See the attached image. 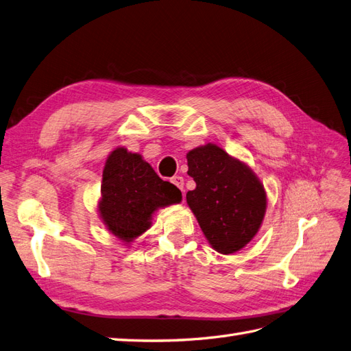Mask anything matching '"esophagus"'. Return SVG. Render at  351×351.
<instances>
[{
    "label": "esophagus",
    "instance_id": "obj_1",
    "mask_svg": "<svg viewBox=\"0 0 351 351\" xmlns=\"http://www.w3.org/2000/svg\"><path fill=\"white\" fill-rule=\"evenodd\" d=\"M171 183L176 184L181 191H184V178L180 177V176H176L171 178Z\"/></svg>",
    "mask_w": 351,
    "mask_h": 351
}]
</instances>
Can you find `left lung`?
Listing matches in <instances>:
<instances>
[{"label": "left lung", "instance_id": "1", "mask_svg": "<svg viewBox=\"0 0 351 351\" xmlns=\"http://www.w3.org/2000/svg\"><path fill=\"white\" fill-rule=\"evenodd\" d=\"M187 174L196 189L186 199L204 237L221 254L243 248L265 213V191L250 168L213 143L187 154Z\"/></svg>", "mask_w": 351, "mask_h": 351}]
</instances>
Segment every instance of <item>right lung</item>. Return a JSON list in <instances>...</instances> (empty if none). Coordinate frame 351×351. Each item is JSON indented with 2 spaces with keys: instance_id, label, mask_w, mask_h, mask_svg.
Masks as SVG:
<instances>
[{
  "instance_id": "right-lung-1",
  "label": "right lung",
  "mask_w": 351,
  "mask_h": 351,
  "mask_svg": "<svg viewBox=\"0 0 351 351\" xmlns=\"http://www.w3.org/2000/svg\"><path fill=\"white\" fill-rule=\"evenodd\" d=\"M181 202V191L161 180L138 154L114 149L103 171L100 216L108 231L130 243L149 228L156 208Z\"/></svg>"
}]
</instances>
